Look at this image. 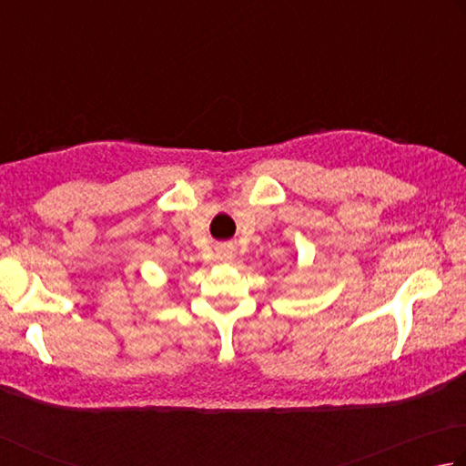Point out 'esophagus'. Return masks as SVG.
I'll return each instance as SVG.
<instances>
[{
  "mask_svg": "<svg viewBox=\"0 0 466 466\" xmlns=\"http://www.w3.org/2000/svg\"><path fill=\"white\" fill-rule=\"evenodd\" d=\"M218 255H219V258H222V260L230 262V260L236 257V252H234V248H232V247H222V248H219Z\"/></svg>",
  "mask_w": 466,
  "mask_h": 466,
  "instance_id": "esophagus-1",
  "label": "esophagus"
}]
</instances>
